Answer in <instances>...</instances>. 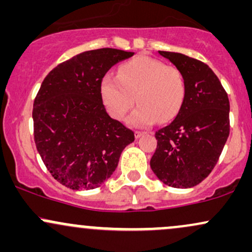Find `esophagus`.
I'll list each match as a JSON object with an SVG mask.
<instances>
[{
  "mask_svg": "<svg viewBox=\"0 0 252 252\" xmlns=\"http://www.w3.org/2000/svg\"><path fill=\"white\" fill-rule=\"evenodd\" d=\"M144 134H146V132H144V131H135V137L138 138V137H141V136L144 135Z\"/></svg>",
  "mask_w": 252,
  "mask_h": 252,
  "instance_id": "34e87169",
  "label": "esophagus"
}]
</instances>
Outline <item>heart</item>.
<instances>
[{
	"label": "heart",
	"instance_id": "1",
	"mask_svg": "<svg viewBox=\"0 0 252 252\" xmlns=\"http://www.w3.org/2000/svg\"><path fill=\"white\" fill-rule=\"evenodd\" d=\"M100 96L106 110L122 120L136 103L129 117L132 126L168 122L175 117L186 96V82L180 70L160 60L141 56L122 63L117 77L105 74L100 82Z\"/></svg>",
	"mask_w": 252,
	"mask_h": 252
}]
</instances>
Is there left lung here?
I'll list each match as a JSON object with an SVG mask.
<instances>
[{"mask_svg":"<svg viewBox=\"0 0 252 252\" xmlns=\"http://www.w3.org/2000/svg\"><path fill=\"white\" fill-rule=\"evenodd\" d=\"M184 74L186 96L174 120L155 132L150 167L158 180L189 189L207 178L230 134L226 91L206 63L175 52L158 51Z\"/></svg>","mask_w":252,"mask_h":252,"instance_id":"1","label":"left lung"}]
</instances>
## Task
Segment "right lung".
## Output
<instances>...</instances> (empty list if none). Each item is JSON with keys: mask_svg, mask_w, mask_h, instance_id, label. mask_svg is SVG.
I'll return each mask as SVG.
<instances>
[{"mask_svg": "<svg viewBox=\"0 0 252 252\" xmlns=\"http://www.w3.org/2000/svg\"><path fill=\"white\" fill-rule=\"evenodd\" d=\"M134 52L99 48L77 54L53 68L33 108L34 141L46 168L67 189H94L108 180L134 142L131 130L106 112L100 82Z\"/></svg>", "mask_w": 252, "mask_h": 252, "instance_id": "add662e5", "label": "right lung"}]
</instances>
